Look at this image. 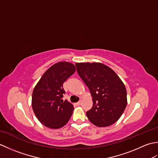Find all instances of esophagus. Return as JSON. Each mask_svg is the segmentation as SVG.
Returning <instances> with one entry per match:
<instances>
[{
    "mask_svg": "<svg viewBox=\"0 0 158 158\" xmlns=\"http://www.w3.org/2000/svg\"><path fill=\"white\" fill-rule=\"evenodd\" d=\"M81 103H82V101H81V100H80V101H79L78 102L76 103V105H77V106H79V105H81Z\"/></svg>",
    "mask_w": 158,
    "mask_h": 158,
    "instance_id": "1",
    "label": "esophagus"
}]
</instances>
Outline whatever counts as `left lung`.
<instances>
[{
    "instance_id": "1",
    "label": "left lung",
    "mask_w": 158,
    "mask_h": 158,
    "mask_svg": "<svg viewBox=\"0 0 158 158\" xmlns=\"http://www.w3.org/2000/svg\"><path fill=\"white\" fill-rule=\"evenodd\" d=\"M79 77L88 86L93 100L86 115L98 127L115 123L127 105L126 87L113 70L102 63H76Z\"/></svg>"
}]
</instances>
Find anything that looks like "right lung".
Listing matches in <instances>:
<instances>
[{"instance_id":"obj_1","label":"right lung","mask_w":158,"mask_h":158,"mask_svg":"<svg viewBox=\"0 0 158 158\" xmlns=\"http://www.w3.org/2000/svg\"><path fill=\"white\" fill-rule=\"evenodd\" d=\"M75 70L72 63H56L46 70L35 87L32 96V109L36 118L45 126L60 128L71 117L73 105L62 99L65 94L63 83Z\"/></svg>"}]
</instances>
